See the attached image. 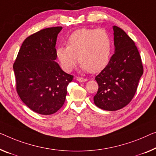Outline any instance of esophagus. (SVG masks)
<instances>
[{
  "label": "esophagus",
  "instance_id": "1",
  "mask_svg": "<svg viewBox=\"0 0 156 156\" xmlns=\"http://www.w3.org/2000/svg\"><path fill=\"white\" fill-rule=\"evenodd\" d=\"M76 80H77L78 81H79V82H86L87 81V78H81V77H76Z\"/></svg>",
  "mask_w": 156,
  "mask_h": 156
}]
</instances>
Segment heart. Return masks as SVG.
Here are the masks:
<instances>
[{
    "label": "heart",
    "instance_id": "heart-1",
    "mask_svg": "<svg viewBox=\"0 0 156 156\" xmlns=\"http://www.w3.org/2000/svg\"><path fill=\"white\" fill-rule=\"evenodd\" d=\"M112 39L104 29H81L73 32L67 39V46H59L56 55L62 68L70 72L77 62L81 68L91 73L104 69L110 59Z\"/></svg>",
    "mask_w": 156,
    "mask_h": 156
}]
</instances>
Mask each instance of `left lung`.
Instances as JSON below:
<instances>
[{
  "mask_svg": "<svg viewBox=\"0 0 156 156\" xmlns=\"http://www.w3.org/2000/svg\"><path fill=\"white\" fill-rule=\"evenodd\" d=\"M115 52L96 77L99 89L94 104L106 111L127 106L135 94L144 73L141 56L134 42L120 28L113 26Z\"/></svg>",
  "mask_w": 156,
  "mask_h": 156,
  "instance_id": "8db88e82",
  "label": "left lung"
}]
</instances>
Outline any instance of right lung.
<instances>
[{"mask_svg":"<svg viewBox=\"0 0 156 156\" xmlns=\"http://www.w3.org/2000/svg\"><path fill=\"white\" fill-rule=\"evenodd\" d=\"M62 27L42 29L25 39L13 64L16 90L34 112L51 115L64 105L73 76L55 62L56 42Z\"/></svg>","mask_w":156,"mask_h":156,"instance_id":"add662e5","label":"right lung"}]
</instances>
